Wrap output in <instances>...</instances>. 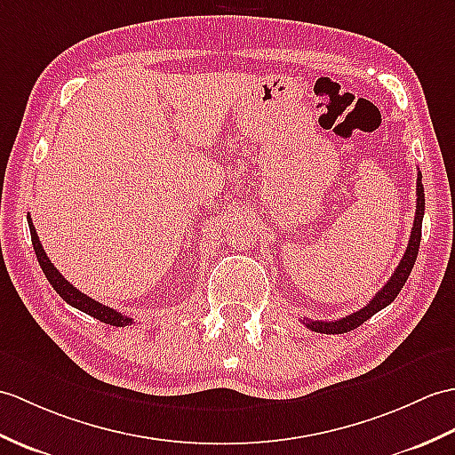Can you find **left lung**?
<instances>
[{"label":"left lung","instance_id":"1","mask_svg":"<svg viewBox=\"0 0 455 455\" xmlns=\"http://www.w3.org/2000/svg\"><path fill=\"white\" fill-rule=\"evenodd\" d=\"M422 215H425V188H422V174L419 171L417 172V211H415L413 228H411V238H409L407 250L403 253V258H401L397 269L394 271V275L389 277V281L376 292V297L371 302H368L364 308L348 314V315H345V318L335 320V322H320V320L304 318L302 323L308 327V330L318 331V333H330V335L331 333H347V331L355 330V327H358L361 323H364L368 318H372L376 312H379L382 308H386V306L392 304L399 294V291L403 289L409 273L415 266V259H417V253H419V244H420Z\"/></svg>","mask_w":455,"mask_h":455}]
</instances>
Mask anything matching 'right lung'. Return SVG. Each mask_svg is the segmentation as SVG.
<instances>
[{"mask_svg": "<svg viewBox=\"0 0 455 455\" xmlns=\"http://www.w3.org/2000/svg\"><path fill=\"white\" fill-rule=\"evenodd\" d=\"M28 219V228H30V238H33V248H35V253H36V259L40 263L42 271H44L46 279L50 281L52 287H54V291L60 294V297L66 300L68 304H71L73 308H77L84 314L92 315V318H97L104 323H110V325H116V327H125V325H132L133 320L128 318L125 314H120L116 312L114 308H108V306H104L100 302H97L94 299L87 297V294H83L81 291H77L73 284L61 275V273L54 267V263L50 261V258L46 256L44 248H42L40 240H38V235H36V228L33 225V219H30V215H27Z\"/></svg>", "mask_w": 455, "mask_h": 455, "instance_id": "obj_1", "label": "right lung"}]
</instances>
